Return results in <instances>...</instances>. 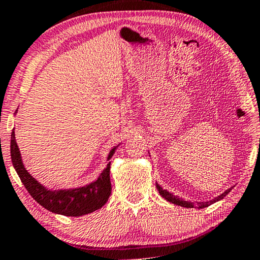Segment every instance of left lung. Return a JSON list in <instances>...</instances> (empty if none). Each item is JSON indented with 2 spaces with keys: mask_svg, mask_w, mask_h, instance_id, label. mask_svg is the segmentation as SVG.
I'll use <instances>...</instances> for the list:
<instances>
[{
  "mask_svg": "<svg viewBox=\"0 0 260 260\" xmlns=\"http://www.w3.org/2000/svg\"><path fill=\"white\" fill-rule=\"evenodd\" d=\"M156 188H158L160 196H161L162 198H165V199L167 200V202H170V203L174 204V205H178V206L186 207V208H193V207H194V208H204V207L210 206V205L217 203V202H219V200H221L222 198H224V197L228 196L229 193L231 192V189H232V187L229 188V189H226V191H225L224 193H221L220 196L215 197L214 199L208 200V202H200V203H196V204H194V203L187 202V200H185V199H182V198H179V197L174 196L173 193L168 192L167 189H164V188L161 187V186H160V185L158 184V182H156Z\"/></svg>",
  "mask_w": 260,
  "mask_h": 260,
  "instance_id": "left-lung-1",
  "label": "left lung"
}]
</instances>
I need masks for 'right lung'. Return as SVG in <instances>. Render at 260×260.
I'll list each match as a JSON object with an SVG mask.
<instances>
[{
  "mask_svg": "<svg viewBox=\"0 0 260 260\" xmlns=\"http://www.w3.org/2000/svg\"><path fill=\"white\" fill-rule=\"evenodd\" d=\"M118 146L111 149L107 160L112 158ZM10 155H12L13 166L29 194L35 199V202L53 213L67 215V217H80V215L92 213L108 202L112 191L111 178H109L111 162L107 164L96 180L88 185L76 188L48 189L40 184L35 178H32L25 170L19 146L16 144L14 129L10 137Z\"/></svg>",
  "mask_w": 260,
  "mask_h": 260,
  "instance_id": "1",
  "label": "right lung"
}]
</instances>
